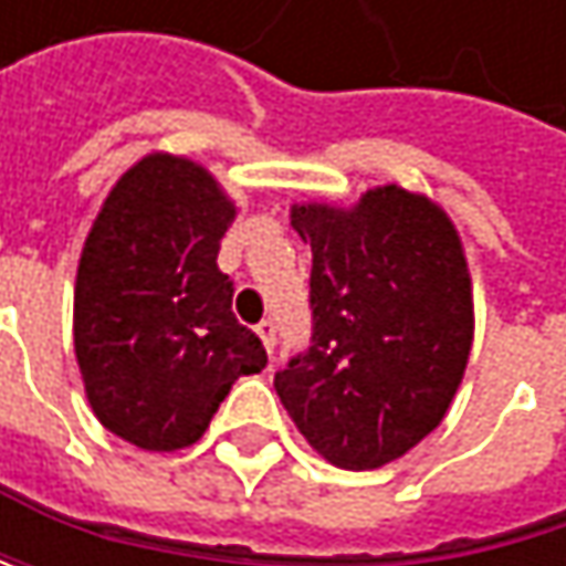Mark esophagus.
<instances>
[{"label":"esophagus","instance_id":"1","mask_svg":"<svg viewBox=\"0 0 566 566\" xmlns=\"http://www.w3.org/2000/svg\"><path fill=\"white\" fill-rule=\"evenodd\" d=\"M259 337H262V344H265V350L269 354H275V344H279V327H275V321L272 317H265V321H259Z\"/></svg>","mask_w":566,"mask_h":566}]
</instances>
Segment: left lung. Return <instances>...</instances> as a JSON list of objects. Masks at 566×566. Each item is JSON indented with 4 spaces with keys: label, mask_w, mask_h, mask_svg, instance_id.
<instances>
[{
    "label": "left lung",
    "mask_w": 566,
    "mask_h": 566,
    "mask_svg": "<svg viewBox=\"0 0 566 566\" xmlns=\"http://www.w3.org/2000/svg\"><path fill=\"white\" fill-rule=\"evenodd\" d=\"M311 242V347L275 374L301 436L337 469H380L446 416L472 350V279L452 219L377 186L357 206L297 202Z\"/></svg>",
    "instance_id": "1"
}]
</instances>
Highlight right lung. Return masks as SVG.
I'll return each instance as SVG.
<instances>
[{"instance_id":"1","label":"right lung","mask_w":566,"mask_h":566,"mask_svg":"<svg viewBox=\"0 0 566 566\" xmlns=\"http://www.w3.org/2000/svg\"><path fill=\"white\" fill-rule=\"evenodd\" d=\"M235 202L216 176L150 154L107 192L77 262L74 354L104 429L147 452L192 446L269 354L232 314L219 242Z\"/></svg>"}]
</instances>
